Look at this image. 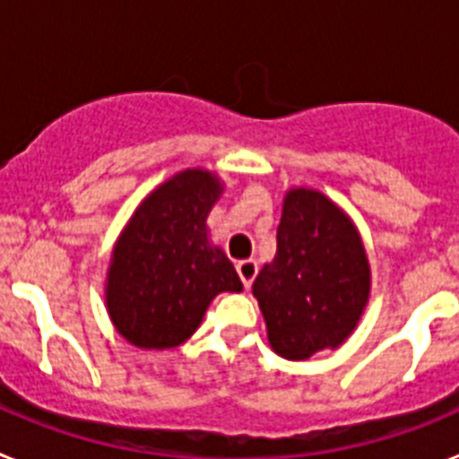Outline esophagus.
Here are the masks:
<instances>
[{
  "mask_svg": "<svg viewBox=\"0 0 459 459\" xmlns=\"http://www.w3.org/2000/svg\"><path fill=\"white\" fill-rule=\"evenodd\" d=\"M237 271H238V278H241L243 287H246V290H250L255 275H257V262H255V259H243V262H238L237 264Z\"/></svg>",
  "mask_w": 459,
  "mask_h": 459,
  "instance_id": "1",
  "label": "esophagus"
}]
</instances>
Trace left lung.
Wrapping results in <instances>:
<instances>
[{
    "mask_svg": "<svg viewBox=\"0 0 459 459\" xmlns=\"http://www.w3.org/2000/svg\"><path fill=\"white\" fill-rule=\"evenodd\" d=\"M370 285L354 221L319 190H287L278 250L253 282L271 350L287 360L338 350L359 326Z\"/></svg>",
    "mask_w": 459,
    "mask_h": 459,
    "instance_id": "left-lung-1",
    "label": "left lung"
}]
</instances>
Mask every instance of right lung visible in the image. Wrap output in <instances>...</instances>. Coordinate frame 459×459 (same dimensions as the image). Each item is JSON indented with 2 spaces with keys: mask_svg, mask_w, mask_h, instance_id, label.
<instances>
[{
  "mask_svg": "<svg viewBox=\"0 0 459 459\" xmlns=\"http://www.w3.org/2000/svg\"><path fill=\"white\" fill-rule=\"evenodd\" d=\"M222 190L216 172L190 168L163 181L133 211L105 278V307L126 342L158 351L179 347L221 291L243 290L206 227Z\"/></svg>",
  "mask_w": 459,
  "mask_h": 459,
  "instance_id": "right-lung-1",
  "label": "right lung"
}]
</instances>
